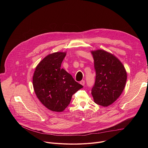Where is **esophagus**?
Instances as JSON below:
<instances>
[{
  "mask_svg": "<svg viewBox=\"0 0 148 148\" xmlns=\"http://www.w3.org/2000/svg\"><path fill=\"white\" fill-rule=\"evenodd\" d=\"M85 81H84V80H82V81H80V84H81V85L82 86H84V85H85Z\"/></svg>",
  "mask_w": 148,
  "mask_h": 148,
  "instance_id": "1",
  "label": "esophagus"
}]
</instances>
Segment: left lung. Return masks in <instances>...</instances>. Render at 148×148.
I'll return each instance as SVG.
<instances>
[{"mask_svg":"<svg viewBox=\"0 0 148 148\" xmlns=\"http://www.w3.org/2000/svg\"><path fill=\"white\" fill-rule=\"evenodd\" d=\"M91 52L96 73L91 94L97 104L107 107L121 95L127 74L122 62L112 54L103 50Z\"/></svg>","mask_w":148,"mask_h":148,"instance_id":"left-lung-1","label":"left lung"}]
</instances>
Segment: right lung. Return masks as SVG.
Masks as SVG:
<instances>
[{
	"label": "right lung",
	"mask_w": 148,
	"mask_h": 148,
	"mask_svg": "<svg viewBox=\"0 0 148 148\" xmlns=\"http://www.w3.org/2000/svg\"><path fill=\"white\" fill-rule=\"evenodd\" d=\"M66 52L49 54L36 67L33 85L38 99L49 110L62 112L70 103L71 97L83 86L71 74L61 69Z\"/></svg>",
	"instance_id": "right-lung-1"
}]
</instances>
